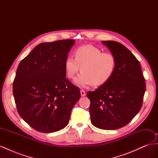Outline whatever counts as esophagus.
I'll return each mask as SVG.
<instances>
[{"mask_svg": "<svg viewBox=\"0 0 158 158\" xmlns=\"http://www.w3.org/2000/svg\"><path fill=\"white\" fill-rule=\"evenodd\" d=\"M80 94H81V95H82V96H85V95H86V94H85V92L84 89L80 90Z\"/></svg>", "mask_w": 158, "mask_h": 158, "instance_id": "obj_1", "label": "esophagus"}]
</instances>
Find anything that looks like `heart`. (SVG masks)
Listing matches in <instances>:
<instances>
[{
    "instance_id": "heart-1",
    "label": "heart",
    "mask_w": 158,
    "mask_h": 158,
    "mask_svg": "<svg viewBox=\"0 0 158 158\" xmlns=\"http://www.w3.org/2000/svg\"><path fill=\"white\" fill-rule=\"evenodd\" d=\"M116 66V58L112 53L102 52L90 45L79 47L74 52V58L69 56L64 62L66 74L70 79H74L81 68L82 73L76 79V84L81 87L105 84L112 77Z\"/></svg>"
}]
</instances>
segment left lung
<instances>
[{
  "instance_id": "obj_1",
  "label": "left lung",
  "mask_w": 158,
  "mask_h": 158,
  "mask_svg": "<svg viewBox=\"0 0 158 158\" xmlns=\"http://www.w3.org/2000/svg\"><path fill=\"white\" fill-rule=\"evenodd\" d=\"M117 60L109 81L95 91H89L91 122L95 127L115 130L125 127L142 106L146 90L139 61L125 46L114 41H103Z\"/></svg>"
}]
</instances>
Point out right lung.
I'll return each instance as SVG.
<instances>
[{
  "instance_id": "add662e5",
  "label": "right lung",
  "mask_w": 158,
  "mask_h": 158,
  "mask_svg": "<svg viewBox=\"0 0 158 158\" xmlns=\"http://www.w3.org/2000/svg\"><path fill=\"white\" fill-rule=\"evenodd\" d=\"M74 43H42L18 66L13 82L17 111L37 131L54 132L67 126L72 109L80 98L79 88L66 78L64 68Z\"/></svg>"
}]
</instances>
